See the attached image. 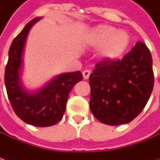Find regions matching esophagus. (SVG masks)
I'll return each mask as SVG.
<instances>
[{"label": "esophagus", "instance_id": "1", "mask_svg": "<svg viewBox=\"0 0 160 160\" xmlns=\"http://www.w3.org/2000/svg\"><path fill=\"white\" fill-rule=\"evenodd\" d=\"M90 75H91V71L88 70V69L83 71V77L84 79H88L90 77Z\"/></svg>", "mask_w": 160, "mask_h": 160}]
</instances>
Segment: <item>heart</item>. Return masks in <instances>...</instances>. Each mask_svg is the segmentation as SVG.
<instances>
[{"mask_svg":"<svg viewBox=\"0 0 160 160\" xmlns=\"http://www.w3.org/2000/svg\"><path fill=\"white\" fill-rule=\"evenodd\" d=\"M130 35L125 30H118L110 25L96 26L87 34L85 42L91 48H99L102 59L112 61L121 58L130 44Z\"/></svg>","mask_w":160,"mask_h":160,"instance_id":"heart-1","label":"heart"}]
</instances>
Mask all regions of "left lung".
<instances>
[{"mask_svg":"<svg viewBox=\"0 0 160 160\" xmlns=\"http://www.w3.org/2000/svg\"><path fill=\"white\" fill-rule=\"evenodd\" d=\"M90 109L109 126L127 124L142 111L154 85L151 52L138 42L121 60H102L90 75Z\"/></svg>","mask_w":160,"mask_h":160,"instance_id":"obj_1","label":"left lung"}]
</instances>
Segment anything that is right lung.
Wrapping results in <instances>:
<instances>
[{
	"instance_id": "add662e5",
	"label": "right lung",
	"mask_w": 160,
	"mask_h": 160,
	"mask_svg": "<svg viewBox=\"0 0 160 160\" xmlns=\"http://www.w3.org/2000/svg\"><path fill=\"white\" fill-rule=\"evenodd\" d=\"M42 18H35L25 26L9 47L4 83L9 102L16 115L25 123L38 127L52 126L62 118L74 85L83 79L80 71L65 73L52 78L43 87L31 92L21 81L23 52L30 29Z\"/></svg>"
}]
</instances>
